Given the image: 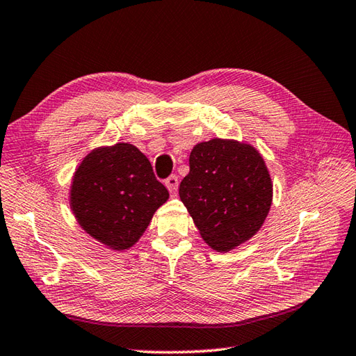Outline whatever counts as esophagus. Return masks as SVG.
I'll return each instance as SVG.
<instances>
[{
    "label": "esophagus",
    "mask_w": 356,
    "mask_h": 356,
    "mask_svg": "<svg viewBox=\"0 0 356 356\" xmlns=\"http://www.w3.org/2000/svg\"><path fill=\"white\" fill-rule=\"evenodd\" d=\"M165 186L168 188V191L171 194L177 193V186H179V177L176 175H171L170 177L165 179Z\"/></svg>",
    "instance_id": "esophagus-1"
}]
</instances>
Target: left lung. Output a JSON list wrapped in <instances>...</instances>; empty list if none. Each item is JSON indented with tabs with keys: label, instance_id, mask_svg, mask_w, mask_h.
Here are the masks:
<instances>
[{
	"label": "left lung",
	"instance_id": "1",
	"mask_svg": "<svg viewBox=\"0 0 356 356\" xmlns=\"http://www.w3.org/2000/svg\"><path fill=\"white\" fill-rule=\"evenodd\" d=\"M179 195L202 238L221 252L257 233L270 209L272 184L256 149L215 138L191 152Z\"/></svg>",
	"mask_w": 356,
	"mask_h": 356
}]
</instances>
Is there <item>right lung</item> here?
<instances>
[{
    "mask_svg": "<svg viewBox=\"0 0 356 356\" xmlns=\"http://www.w3.org/2000/svg\"><path fill=\"white\" fill-rule=\"evenodd\" d=\"M167 200L168 191L154 177L150 161L123 143L87 154L70 191L81 227L114 250L132 247Z\"/></svg>",
    "mask_w": 356,
    "mask_h": 356,
    "instance_id": "1",
    "label": "right lung"
}]
</instances>
